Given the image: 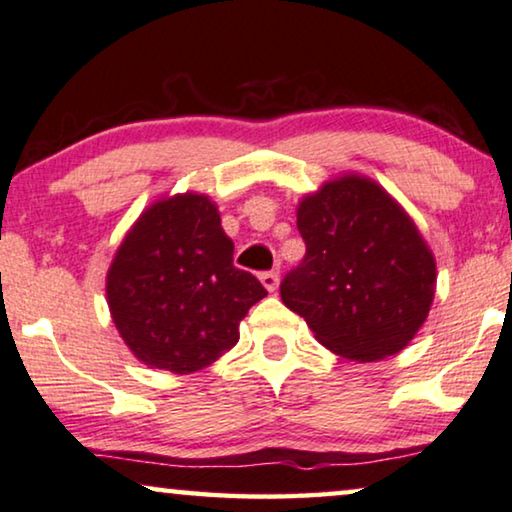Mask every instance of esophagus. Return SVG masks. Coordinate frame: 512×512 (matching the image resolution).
<instances>
[{"instance_id": "obj_1", "label": "esophagus", "mask_w": 512, "mask_h": 512, "mask_svg": "<svg viewBox=\"0 0 512 512\" xmlns=\"http://www.w3.org/2000/svg\"><path fill=\"white\" fill-rule=\"evenodd\" d=\"M259 280H262V285L266 287V290L273 292L278 287V273L276 271H264L259 273Z\"/></svg>"}]
</instances>
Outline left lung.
<instances>
[{
	"label": "left lung",
	"mask_w": 512,
	"mask_h": 512,
	"mask_svg": "<svg viewBox=\"0 0 512 512\" xmlns=\"http://www.w3.org/2000/svg\"><path fill=\"white\" fill-rule=\"evenodd\" d=\"M297 227L306 255L280 283L283 304L345 359L406 348L434 301L436 262L397 201L345 176L301 201Z\"/></svg>",
	"instance_id": "1"
}]
</instances>
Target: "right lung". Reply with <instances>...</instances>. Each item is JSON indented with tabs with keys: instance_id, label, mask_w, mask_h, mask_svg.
Masks as SVG:
<instances>
[{
	"instance_id": "1",
	"label": "right lung",
	"mask_w": 512,
	"mask_h": 512,
	"mask_svg": "<svg viewBox=\"0 0 512 512\" xmlns=\"http://www.w3.org/2000/svg\"><path fill=\"white\" fill-rule=\"evenodd\" d=\"M115 327L143 364L192 373L239 341V322L266 297L234 266V243L201 194L157 201L141 215L106 278Z\"/></svg>"
}]
</instances>
